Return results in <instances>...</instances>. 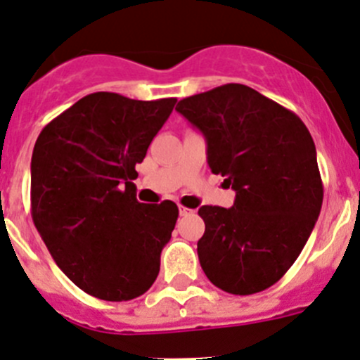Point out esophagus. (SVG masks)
Masks as SVG:
<instances>
[{
  "label": "esophagus",
  "instance_id": "34e87169",
  "mask_svg": "<svg viewBox=\"0 0 360 360\" xmlns=\"http://www.w3.org/2000/svg\"><path fill=\"white\" fill-rule=\"evenodd\" d=\"M193 212H195V210L188 209V207L179 205V214H181V216H190V214H193Z\"/></svg>",
  "mask_w": 360,
  "mask_h": 360
}]
</instances>
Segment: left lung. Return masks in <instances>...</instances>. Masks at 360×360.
I'll return each mask as SVG.
<instances>
[{
  "mask_svg": "<svg viewBox=\"0 0 360 360\" xmlns=\"http://www.w3.org/2000/svg\"><path fill=\"white\" fill-rule=\"evenodd\" d=\"M207 141V162L235 190L230 209L203 205V274L230 294L261 292L284 277L321 214L315 144L300 116L240 83L179 101Z\"/></svg>",
  "mask_w": 360,
  "mask_h": 360,
  "instance_id": "8db88e82",
  "label": "left lung"
}]
</instances>
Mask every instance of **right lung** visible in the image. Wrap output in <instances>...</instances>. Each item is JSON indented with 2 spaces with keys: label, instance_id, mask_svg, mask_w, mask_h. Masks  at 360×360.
Here are the masks:
<instances>
[{
  "label": "right lung",
  "instance_id": "right-lung-1",
  "mask_svg": "<svg viewBox=\"0 0 360 360\" xmlns=\"http://www.w3.org/2000/svg\"><path fill=\"white\" fill-rule=\"evenodd\" d=\"M176 101L89 94L36 139L32 221L57 266L90 296L129 301L157 281L179 209L137 202L132 179Z\"/></svg>",
  "mask_w": 360,
  "mask_h": 360
}]
</instances>
